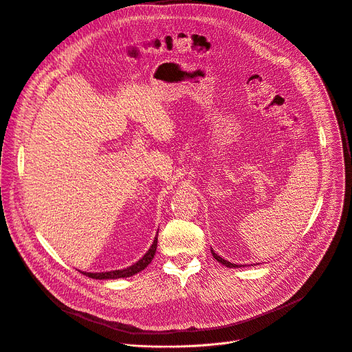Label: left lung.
I'll return each mask as SVG.
<instances>
[{
    "label": "left lung",
    "instance_id": "8db88e82",
    "mask_svg": "<svg viewBox=\"0 0 352 352\" xmlns=\"http://www.w3.org/2000/svg\"><path fill=\"white\" fill-rule=\"evenodd\" d=\"M210 252H212V254H213V257H214V258H216V260H217V261H219V263H221V264H224V265H226V267H230V268H233V267H239V265H237V264H233V263H230V261H227V260H224V258H221V257H220V256H217V254H216V253H214V252H213V250H210Z\"/></svg>",
    "mask_w": 352,
    "mask_h": 352
}]
</instances>
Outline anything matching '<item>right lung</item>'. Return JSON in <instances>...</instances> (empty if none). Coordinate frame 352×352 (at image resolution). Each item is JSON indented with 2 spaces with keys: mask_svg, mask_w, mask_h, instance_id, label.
Masks as SVG:
<instances>
[{
  "mask_svg": "<svg viewBox=\"0 0 352 352\" xmlns=\"http://www.w3.org/2000/svg\"><path fill=\"white\" fill-rule=\"evenodd\" d=\"M156 247H157V234L153 240V244L149 249V252L144 254L138 263H135L133 265L123 268V270H115V272H107V273H84L85 276L91 277V278H96V280H105V278H120V277H131L133 274H138L139 272L144 270L149 265V263L153 260L155 253H156Z\"/></svg>",
  "mask_w": 352,
  "mask_h": 352,
  "instance_id": "right-lung-1",
  "label": "right lung"
}]
</instances>
